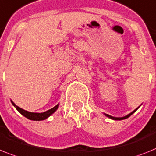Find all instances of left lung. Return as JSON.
Returning <instances> with one entry per match:
<instances>
[{
    "label": "left lung",
    "mask_w": 156,
    "mask_h": 156,
    "mask_svg": "<svg viewBox=\"0 0 156 156\" xmlns=\"http://www.w3.org/2000/svg\"><path fill=\"white\" fill-rule=\"evenodd\" d=\"M139 107H140V106H139ZM139 107L137 108H136V109H135L134 111H133V112H130L129 114H128V115H127V116H123V117H114V116H110V115H108V114H105V116H108V118H110V119H112V120H125V119H127V118H128V117H129V116H130L132 114H133V113H134V112H136V111L137 109H138Z\"/></svg>",
    "instance_id": "left-lung-1"
}]
</instances>
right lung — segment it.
<instances>
[{"mask_svg":"<svg viewBox=\"0 0 156 156\" xmlns=\"http://www.w3.org/2000/svg\"><path fill=\"white\" fill-rule=\"evenodd\" d=\"M11 102L12 103V105H14V107H15V108H16V109H17V110L19 111V112H20V113H21L23 116H25V117H27V119H29V120H45V119H47L48 117H49L51 115L53 114L54 112L57 110V108H58V104L57 105H55V106L53 107V108H51V109H49V110L46 111V112H28V111L24 110V109H23V108H20V107H18L17 105H16L15 103H14L12 101H11Z\"/></svg>","mask_w":156,"mask_h":156,"instance_id":"1","label":"right lung"}]
</instances>
